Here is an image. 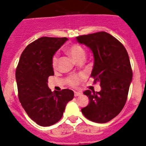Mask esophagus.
I'll use <instances>...</instances> for the list:
<instances>
[{
  "mask_svg": "<svg viewBox=\"0 0 146 146\" xmlns=\"http://www.w3.org/2000/svg\"><path fill=\"white\" fill-rule=\"evenodd\" d=\"M81 93L80 92H74V96H80L81 95Z\"/></svg>",
  "mask_w": 146,
  "mask_h": 146,
  "instance_id": "1",
  "label": "esophagus"
}]
</instances>
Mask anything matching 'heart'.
I'll list each match as a JSON object with an SVG mask.
<instances>
[{
	"label": "heart",
	"mask_w": 146,
	"mask_h": 146,
	"mask_svg": "<svg viewBox=\"0 0 146 146\" xmlns=\"http://www.w3.org/2000/svg\"><path fill=\"white\" fill-rule=\"evenodd\" d=\"M66 52L70 55L71 57L77 62H81L84 60L86 57V52L84 47L80 44H72L67 47L66 49ZM51 64L54 69H56L58 65V54H55L52 56V60H51ZM83 79V75L82 74H72L68 78V84L72 87H77L80 84L81 80Z\"/></svg>",
	"instance_id": "b5f03b06"
}]
</instances>
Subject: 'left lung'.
Here are the masks:
<instances>
[{
  "label": "left lung",
  "instance_id": "1",
  "mask_svg": "<svg viewBox=\"0 0 146 146\" xmlns=\"http://www.w3.org/2000/svg\"><path fill=\"white\" fill-rule=\"evenodd\" d=\"M78 42L91 49L94 56L91 77L99 82V92L87 90L89 104L82 110L88 120L107 123L117 116L124 107L128 96L132 70L128 52L117 38L104 31L77 37Z\"/></svg>",
  "mask_w": 146,
  "mask_h": 146
}]
</instances>
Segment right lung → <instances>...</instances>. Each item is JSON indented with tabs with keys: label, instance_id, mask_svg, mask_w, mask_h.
<instances>
[{
	"label": "right lung",
	"instance_id": "right-lung-1",
	"mask_svg": "<svg viewBox=\"0 0 146 146\" xmlns=\"http://www.w3.org/2000/svg\"><path fill=\"white\" fill-rule=\"evenodd\" d=\"M68 40L66 37H41L25 47L17 66L18 98L28 116L37 124L49 126L62 118L66 105L74 98L69 89L51 91L48 77L54 75L51 60Z\"/></svg>",
	"mask_w": 146,
	"mask_h": 146
}]
</instances>
